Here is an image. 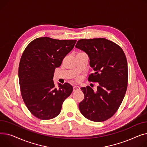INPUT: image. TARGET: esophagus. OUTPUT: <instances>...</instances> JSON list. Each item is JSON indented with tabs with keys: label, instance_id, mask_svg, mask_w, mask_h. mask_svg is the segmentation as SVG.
Instances as JSON below:
<instances>
[{
	"label": "esophagus",
	"instance_id": "1",
	"mask_svg": "<svg viewBox=\"0 0 147 147\" xmlns=\"http://www.w3.org/2000/svg\"><path fill=\"white\" fill-rule=\"evenodd\" d=\"M73 90L74 91H77L78 90H80V87H78V86H74L73 87Z\"/></svg>",
	"mask_w": 147,
	"mask_h": 147
}]
</instances>
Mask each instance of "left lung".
Listing matches in <instances>:
<instances>
[{
	"instance_id": "1",
	"label": "left lung",
	"mask_w": 147,
	"mask_h": 147,
	"mask_svg": "<svg viewBox=\"0 0 147 147\" xmlns=\"http://www.w3.org/2000/svg\"><path fill=\"white\" fill-rule=\"evenodd\" d=\"M76 48L87 53L95 73L88 81L98 82L97 91L82 87L84 99L80 102L82 115L94 122H103L113 116L123 100L127 87V59L122 49L104 38L81 39Z\"/></svg>"
}]
</instances>
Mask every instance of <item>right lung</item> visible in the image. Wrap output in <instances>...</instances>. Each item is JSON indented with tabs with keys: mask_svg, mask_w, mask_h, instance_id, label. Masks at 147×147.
<instances>
[{
	"mask_svg": "<svg viewBox=\"0 0 147 147\" xmlns=\"http://www.w3.org/2000/svg\"><path fill=\"white\" fill-rule=\"evenodd\" d=\"M76 42L40 37L24 50L18 69L20 89L26 106L35 117L41 120L56 117L71 94V85L58 83L56 88L53 78L56 67L61 65Z\"/></svg>",
	"mask_w": 147,
	"mask_h": 147,
	"instance_id": "add662e5",
	"label": "right lung"
}]
</instances>
